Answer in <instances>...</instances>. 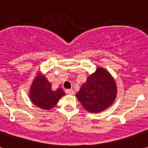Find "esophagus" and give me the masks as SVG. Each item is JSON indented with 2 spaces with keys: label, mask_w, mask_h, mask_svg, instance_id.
<instances>
[{
  "label": "esophagus",
  "mask_w": 148,
  "mask_h": 148,
  "mask_svg": "<svg viewBox=\"0 0 148 148\" xmlns=\"http://www.w3.org/2000/svg\"><path fill=\"white\" fill-rule=\"evenodd\" d=\"M65 92H66L67 95H73L74 94V90L73 89H67V90H65Z\"/></svg>",
  "instance_id": "esophagus-1"
}]
</instances>
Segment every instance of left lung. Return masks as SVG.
I'll return each mask as SVG.
<instances>
[{"instance_id": "8db88e82", "label": "left lung", "mask_w": 148, "mask_h": 148, "mask_svg": "<svg viewBox=\"0 0 148 148\" xmlns=\"http://www.w3.org/2000/svg\"><path fill=\"white\" fill-rule=\"evenodd\" d=\"M117 88L114 79L105 69L97 67L81 86L76 97L89 112L103 111L114 101Z\"/></svg>"}]
</instances>
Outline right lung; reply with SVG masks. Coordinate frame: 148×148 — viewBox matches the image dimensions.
<instances>
[{
	"label": "right lung",
	"mask_w": 148,
	"mask_h": 148,
	"mask_svg": "<svg viewBox=\"0 0 148 148\" xmlns=\"http://www.w3.org/2000/svg\"><path fill=\"white\" fill-rule=\"evenodd\" d=\"M64 95L61 88H58L56 90H52L51 84L46 77L38 75L31 85L30 97L34 105L44 110H48L53 108Z\"/></svg>",
	"instance_id": "add662e5"
}]
</instances>
